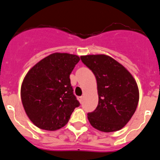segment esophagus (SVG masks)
<instances>
[{"mask_svg":"<svg viewBox=\"0 0 160 160\" xmlns=\"http://www.w3.org/2000/svg\"><path fill=\"white\" fill-rule=\"evenodd\" d=\"M78 100H79V102H82V101H83V97L82 96H81V97H78Z\"/></svg>","mask_w":160,"mask_h":160,"instance_id":"esophagus-1","label":"esophagus"}]
</instances>
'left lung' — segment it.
Segmentation results:
<instances>
[{"label":"left lung","instance_id":"1","mask_svg":"<svg viewBox=\"0 0 160 160\" xmlns=\"http://www.w3.org/2000/svg\"><path fill=\"white\" fill-rule=\"evenodd\" d=\"M97 80L98 104L88 113L89 122L102 132L119 131L133 116L138 106L139 91L135 79L122 64L105 54L81 56Z\"/></svg>","mask_w":160,"mask_h":160}]
</instances>
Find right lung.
Returning a JSON list of instances; mask_svg holds the SVG:
<instances>
[{
    "mask_svg": "<svg viewBox=\"0 0 160 160\" xmlns=\"http://www.w3.org/2000/svg\"><path fill=\"white\" fill-rule=\"evenodd\" d=\"M79 61L78 55L53 53L35 64L25 76L21 87L22 105L38 128L53 131L63 128L79 106L70 79Z\"/></svg>",
    "mask_w": 160,
    "mask_h": 160,
    "instance_id": "1",
    "label": "right lung"
}]
</instances>
